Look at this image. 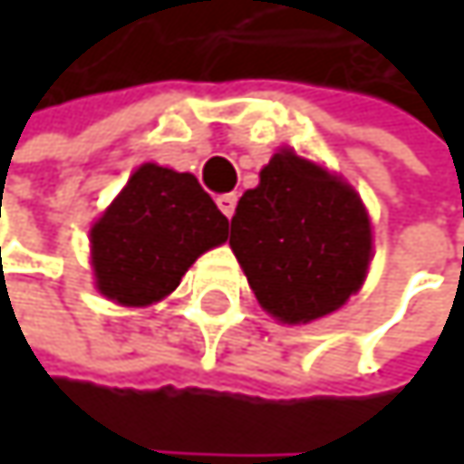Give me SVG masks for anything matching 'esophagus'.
Segmentation results:
<instances>
[{"instance_id":"1","label":"esophagus","mask_w":464,"mask_h":464,"mask_svg":"<svg viewBox=\"0 0 464 464\" xmlns=\"http://www.w3.org/2000/svg\"><path fill=\"white\" fill-rule=\"evenodd\" d=\"M218 207H220V212L231 220L233 218V212H236V196L233 193H226V196H220L218 198Z\"/></svg>"}]
</instances>
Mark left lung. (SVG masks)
<instances>
[{
  "mask_svg": "<svg viewBox=\"0 0 464 464\" xmlns=\"http://www.w3.org/2000/svg\"><path fill=\"white\" fill-rule=\"evenodd\" d=\"M231 249L257 304L287 324L320 320L354 295L371 263L368 212L341 177L279 150L238 198Z\"/></svg>",
  "mask_w": 464,
  "mask_h": 464,
  "instance_id": "8db88e82",
  "label": "left lung"
}]
</instances>
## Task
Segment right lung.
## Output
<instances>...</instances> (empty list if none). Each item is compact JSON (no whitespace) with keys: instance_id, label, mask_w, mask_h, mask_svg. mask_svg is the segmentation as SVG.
Instances as JSON below:
<instances>
[{"instance_id":"1","label":"right lung","mask_w":464,"mask_h":464,"mask_svg":"<svg viewBox=\"0 0 464 464\" xmlns=\"http://www.w3.org/2000/svg\"><path fill=\"white\" fill-rule=\"evenodd\" d=\"M226 238L228 218L193 174L141 163L91 228L96 287L121 306H150Z\"/></svg>"}]
</instances>
